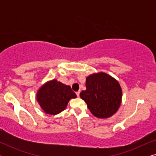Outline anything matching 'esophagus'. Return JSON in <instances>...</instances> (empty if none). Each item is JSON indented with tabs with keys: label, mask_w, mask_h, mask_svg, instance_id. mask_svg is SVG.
<instances>
[{
	"label": "esophagus",
	"mask_w": 156,
	"mask_h": 156,
	"mask_svg": "<svg viewBox=\"0 0 156 156\" xmlns=\"http://www.w3.org/2000/svg\"><path fill=\"white\" fill-rule=\"evenodd\" d=\"M80 91H76V96H77L78 97H80Z\"/></svg>",
	"instance_id": "34e87169"
}]
</instances>
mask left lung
<instances>
[{
	"instance_id": "1",
	"label": "left lung",
	"mask_w": 156,
	"mask_h": 156,
	"mask_svg": "<svg viewBox=\"0 0 156 156\" xmlns=\"http://www.w3.org/2000/svg\"><path fill=\"white\" fill-rule=\"evenodd\" d=\"M85 91L80 97L91 114L97 118H108L118 111L122 91L119 83L107 74L99 72L87 76Z\"/></svg>"
}]
</instances>
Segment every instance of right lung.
Here are the masks:
<instances>
[{
	"mask_svg": "<svg viewBox=\"0 0 156 156\" xmlns=\"http://www.w3.org/2000/svg\"><path fill=\"white\" fill-rule=\"evenodd\" d=\"M71 87L53 80L47 82L39 89L37 100L46 114L56 115L65 109L68 101L76 98Z\"/></svg>",
	"mask_w": 156,
	"mask_h": 156,
	"instance_id": "add662e5",
	"label": "right lung"
}]
</instances>
